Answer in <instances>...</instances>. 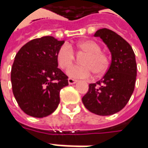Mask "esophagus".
Here are the masks:
<instances>
[{
  "mask_svg": "<svg viewBox=\"0 0 148 148\" xmlns=\"http://www.w3.org/2000/svg\"><path fill=\"white\" fill-rule=\"evenodd\" d=\"M68 82H69V84H76L78 81H77V80H75V79H68Z\"/></svg>",
  "mask_w": 148,
  "mask_h": 148,
  "instance_id": "34e87169",
  "label": "esophagus"
}]
</instances>
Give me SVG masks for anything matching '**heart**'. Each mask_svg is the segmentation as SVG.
Here are the masks:
<instances>
[{
  "instance_id": "heart-1",
  "label": "heart",
  "mask_w": 148,
  "mask_h": 148,
  "mask_svg": "<svg viewBox=\"0 0 148 148\" xmlns=\"http://www.w3.org/2000/svg\"><path fill=\"white\" fill-rule=\"evenodd\" d=\"M79 51L85 53L80 63L82 65H71L67 74L73 79H86L92 72L95 75L104 74L109 67V57L101 51V46L92 40H84L76 45ZM56 60L61 69H66L73 63L74 53L67 44L62 45L57 51Z\"/></svg>"
}]
</instances>
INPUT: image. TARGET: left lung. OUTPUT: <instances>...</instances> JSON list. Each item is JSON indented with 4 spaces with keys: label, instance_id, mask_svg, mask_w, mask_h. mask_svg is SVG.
<instances>
[{
    "label": "left lung",
    "instance_id": "8db88e82",
    "mask_svg": "<svg viewBox=\"0 0 148 148\" xmlns=\"http://www.w3.org/2000/svg\"><path fill=\"white\" fill-rule=\"evenodd\" d=\"M94 37L101 38L107 46L111 63L102 79L89 84L82 101L92 113L113 115L125 107L134 92L137 76L135 55L130 44L110 29H99Z\"/></svg>",
    "mask_w": 148,
    "mask_h": 148
}]
</instances>
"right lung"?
<instances>
[{
    "label": "right lung",
    "instance_id": "obj_1",
    "mask_svg": "<svg viewBox=\"0 0 148 148\" xmlns=\"http://www.w3.org/2000/svg\"><path fill=\"white\" fill-rule=\"evenodd\" d=\"M64 41L46 36L31 40L14 57L11 84L19 107L27 115L43 118L58 107L60 92L69 85L58 68L56 54Z\"/></svg>",
    "mask_w": 148,
    "mask_h": 148
}]
</instances>
